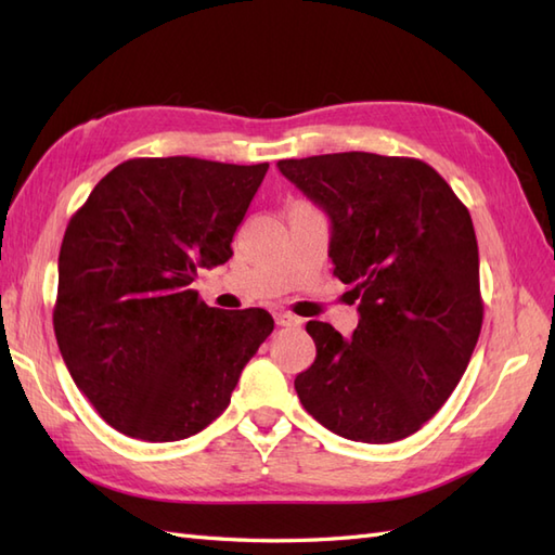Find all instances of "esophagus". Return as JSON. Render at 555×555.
<instances>
[{
  "instance_id": "34e87169",
  "label": "esophagus",
  "mask_w": 555,
  "mask_h": 555,
  "mask_svg": "<svg viewBox=\"0 0 555 555\" xmlns=\"http://www.w3.org/2000/svg\"><path fill=\"white\" fill-rule=\"evenodd\" d=\"M274 320H276V324L279 326H300V320L296 314H291V312H276L274 314Z\"/></svg>"
}]
</instances>
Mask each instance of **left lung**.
I'll list each match as a JSON object with an SVG mask.
<instances>
[{"label": "left lung", "instance_id": "8db88e82", "mask_svg": "<svg viewBox=\"0 0 555 555\" xmlns=\"http://www.w3.org/2000/svg\"><path fill=\"white\" fill-rule=\"evenodd\" d=\"M279 171L332 221L334 276L350 284V338L308 322L302 408L344 439L393 443L434 417L481 332L473 219L429 164L372 152L281 159Z\"/></svg>", "mask_w": 555, "mask_h": 555}]
</instances>
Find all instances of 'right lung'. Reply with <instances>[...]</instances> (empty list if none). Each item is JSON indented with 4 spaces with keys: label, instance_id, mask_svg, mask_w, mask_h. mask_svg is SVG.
<instances>
[{
    "label": "right lung",
    "instance_id": "1",
    "mask_svg": "<svg viewBox=\"0 0 555 555\" xmlns=\"http://www.w3.org/2000/svg\"><path fill=\"white\" fill-rule=\"evenodd\" d=\"M269 164L128 159L92 188L59 253L54 334L100 417L143 441H181L231 403L274 332L267 310L197 298L199 267L233 255V233Z\"/></svg>",
    "mask_w": 555,
    "mask_h": 555
}]
</instances>
